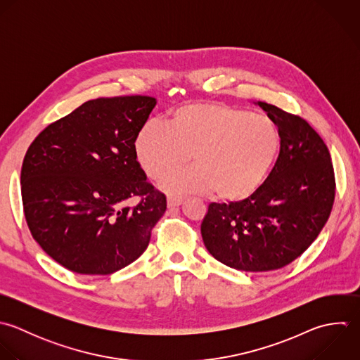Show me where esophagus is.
Listing matches in <instances>:
<instances>
[{
    "mask_svg": "<svg viewBox=\"0 0 360 360\" xmlns=\"http://www.w3.org/2000/svg\"><path fill=\"white\" fill-rule=\"evenodd\" d=\"M182 202H184V199H182V198H174V196H169V198L167 199V205H168V207H169V209H174V207L181 206V205H182Z\"/></svg>",
    "mask_w": 360,
    "mask_h": 360,
    "instance_id": "esophagus-1",
    "label": "esophagus"
}]
</instances>
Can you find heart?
<instances>
[{
    "label": "heart",
    "mask_w": 360,
    "mask_h": 360,
    "mask_svg": "<svg viewBox=\"0 0 360 360\" xmlns=\"http://www.w3.org/2000/svg\"><path fill=\"white\" fill-rule=\"evenodd\" d=\"M281 147L272 119L217 102L175 109L165 127L146 123L136 134V157L158 181L189 161L192 168L165 178L168 193H209L227 203L250 198L264 182Z\"/></svg>",
    "instance_id": "1"
}]
</instances>
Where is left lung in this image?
<instances>
[{"label": "left lung", "mask_w": 360, "mask_h": 360, "mask_svg": "<svg viewBox=\"0 0 360 360\" xmlns=\"http://www.w3.org/2000/svg\"><path fill=\"white\" fill-rule=\"evenodd\" d=\"M281 133L268 179L250 198L210 203L200 231L221 264L245 272L281 269L299 258L326 226L335 198L328 147L300 116L258 102Z\"/></svg>", "instance_id": "8db88e82"}]
</instances>
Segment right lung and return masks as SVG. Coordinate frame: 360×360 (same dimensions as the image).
<instances>
[{
	"instance_id": "right-lung-1",
	"label": "right lung",
	"mask_w": 360,
	"mask_h": 360,
	"mask_svg": "<svg viewBox=\"0 0 360 360\" xmlns=\"http://www.w3.org/2000/svg\"><path fill=\"white\" fill-rule=\"evenodd\" d=\"M155 103L143 95L92 99L29 146L20 171L25 219L41 250L68 271L110 275L148 247L167 199L147 182L134 139ZM133 195L142 199L129 208Z\"/></svg>"
}]
</instances>
